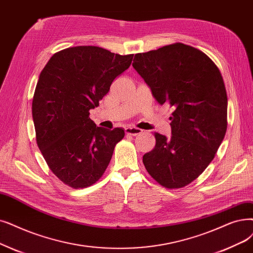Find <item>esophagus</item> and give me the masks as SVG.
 <instances>
[{
	"label": "esophagus",
	"mask_w": 253,
	"mask_h": 253,
	"mask_svg": "<svg viewBox=\"0 0 253 253\" xmlns=\"http://www.w3.org/2000/svg\"><path fill=\"white\" fill-rule=\"evenodd\" d=\"M125 132L126 134H130V135H138L142 132V130L139 129V128H136V127H127L125 128Z\"/></svg>",
	"instance_id": "obj_1"
}]
</instances>
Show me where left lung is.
I'll list each match as a JSON object with an SVG mask.
<instances>
[{
	"label": "left lung",
	"mask_w": 253,
	"mask_h": 253,
	"mask_svg": "<svg viewBox=\"0 0 253 253\" xmlns=\"http://www.w3.org/2000/svg\"><path fill=\"white\" fill-rule=\"evenodd\" d=\"M133 68L159 104L173 108L171 137L154 133L156 145L142 162L163 187L182 188L207 169L227 128V95L216 64L183 43L136 53Z\"/></svg>",
	"instance_id": "left-lung-1"
}]
</instances>
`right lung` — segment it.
Segmentation results:
<instances>
[{"instance_id":"add662e5","label":"right lung","mask_w":253,"mask_h":253,"mask_svg":"<svg viewBox=\"0 0 253 253\" xmlns=\"http://www.w3.org/2000/svg\"><path fill=\"white\" fill-rule=\"evenodd\" d=\"M132 59L98 46L69 47L39 75L32 102L37 145L50 170L74 189L101 178L125 135L122 128L97 127L89 116Z\"/></svg>"}]
</instances>
